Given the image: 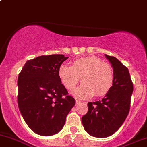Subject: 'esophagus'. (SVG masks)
I'll return each mask as SVG.
<instances>
[{"label":"esophagus","mask_w":147,"mask_h":147,"mask_svg":"<svg viewBox=\"0 0 147 147\" xmlns=\"http://www.w3.org/2000/svg\"><path fill=\"white\" fill-rule=\"evenodd\" d=\"M81 102V101L78 100H76V105H78V104H80Z\"/></svg>","instance_id":"esophagus-1"}]
</instances>
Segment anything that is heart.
<instances>
[{
    "label": "heart",
    "mask_w": 147,
    "mask_h": 147,
    "mask_svg": "<svg viewBox=\"0 0 147 147\" xmlns=\"http://www.w3.org/2000/svg\"><path fill=\"white\" fill-rule=\"evenodd\" d=\"M58 75L65 88L69 90L75 88L81 78L84 83L74 91V94L81 99L90 98L94 95L104 96L111 89L115 81L113 67L95 57L77 59L72 66L61 65Z\"/></svg>",
    "instance_id": "1"
}]
</instances>
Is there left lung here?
<instances>
[{
  "instance_id": "1",
  "label": "left lung",
  "mask_w": 147,
  "mask_h": 147,
  "mask_svg": "<svg viewBox=\"0 0 147 147\" xmlns=\"http://www.w3.org/2000/svg\"><path fill=\"white\" fill-rule=\"evenodd\" d=\"M105 57L113 68L114 84L102 100L88 103V111L81 118L85 130L99 138L112 135L122 126L129 114L133 92L127 68L115 57Z\"/></svg>"
}]
</instances>
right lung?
Wrapping results in <instances>:
<instances>
[{"instance_id":"1","label":"right lung","mask_w":147,"mask_h":147,"mask_svg":"<svg viewBox=\"0 0 147 147\" xmlns=\"http://www.w3.org/2000/svg\"><path fill=\"white\" fill-rule=\"evenodd\" d=\"M68 58L62 54L40 56L28 60L18 75L19 110L36 134L58 133L75 105L58 75L59 68Z\"/></svg>"}]
</instances>
